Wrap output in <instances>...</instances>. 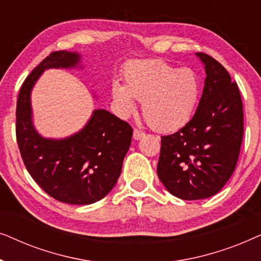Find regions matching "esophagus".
Returning <instances> with one entry per match:
<instances>
[{"label":"esophagus","instance_id":"obj_1","mask_svg":"<svg viewBox=\"0 0 261 261\" xmlns=\"http://www.w3.org/2000/svg\"><path fill=\"white\" fill-rule=\"evenodd\" d=\"M144 137H145L144 132L139 130V129H137V128H135L134 132H133V138H134V140H140V139L144 138Z\"/></svg>","mask_w":261,"mask_h":261}]
</instances>
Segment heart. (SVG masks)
Returning a JSON list of instances; mask_svg holds the SVG:
<instances>
[{
	"mask_svg": "<svg viewBox=\"0 0 261 261\" xmlns=\"http://www.w3.org/2000/svg\"><path fill=\"white\" fill-rule=\"evenodd\" d=\"M123 85L113 83L112 95L120 114L134 110V99L141 102L142 116L158 132H173L185 126L197 107L201 84L190 69H178L160 59L127 64Z\"/></svg>",
	"mask_w": 261,
	"mask_h": 261,
	"instance_id": "1",
	"label": "heart"
}]
</instances>
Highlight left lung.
<instances>
[{
	"mask_svg": "<svg viewBox=\"0 0 261 261\" xmlns=\"http://www.w3.org/2000/svg\"><path fill=\"white\" fill-rule=\"evenodd\" d=\"M203 94L195 115L176 133L162 137L156 172L167 191L185 201L208 198L224 187L237 166L244 137L238 84L206 53Z\"/></svg>",
	"mask_w": 261,
	"mask_h": 261,
	"instance_id": "8db88e82",
	"label": "left lung"
}]
</instances>
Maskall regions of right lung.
I'll return each mask as SVG.
<instances>
[{
  "instance_id": "right-lung-1",
  "label": "right lung",
  "mask_w": 261,
  "mask_h": 261,
  "mask_svg": "<svg viewBox=\"0 0 261 261\" xmlns=\"http://www.w3.org/2000/svg\"><path fill=\"white\" fill-rule=\"evenodd\" d=\"M80 60L76 52L56 51L28 74L16 103V140L24 166L46 194L69 204H91L119 179L133 128L105 109L95 110L83 129L62 140L42 138L32 123L31 91L40 74L76 67Z\"/></svg>"
}]
</instances>
